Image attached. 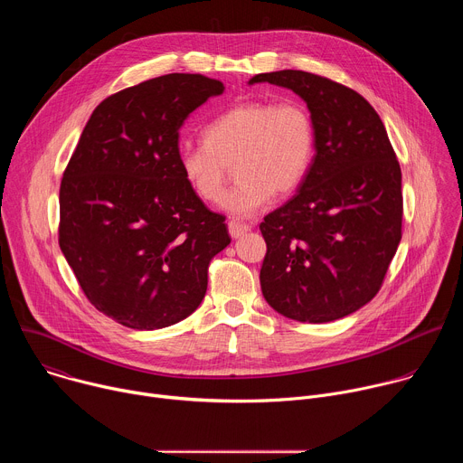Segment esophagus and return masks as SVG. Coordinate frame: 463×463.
<instances>
[{
  "instance_id": "1",
  "label": "esophagus",
  "mask_w": 463,
  "mask_h": 463,
  "mask_svg": "<svg viewBox=\"0 0 463 463\" xmlns=\"http://www.w3.org/2000/svg\"><path fill=\"white\" fill-rule=\"evenodd\" d=\"M250 231V225L240 223V222H229V234L231 238H240Z\"/></svg>"
}]
</instances>
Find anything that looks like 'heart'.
I'll list each match as a JSON object with an SVG mask.
<instances>
[{
    "label": "heart",
    "instance_id": "heart-1",
    "mask_svg": "<svg viewBox=\"0 0 463 463\" xmlns=\"http://www.w3.org/2000/svg\"><path fill=\"white\" fill-rule=\"evenodd\" d=\"M203 141L179 148L183 179L203 202L218 203L236 165L241 183L222 209L243 220L258 214L273 194L288 195L300 186L315 152V126L300 102L249 100L211 120Z\"/></svg>",
    "mask_w": 463,
    "mask_h": 463
}]
</instances>
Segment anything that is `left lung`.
Wrapping results in <instances>:
<instances>
[{
	"label": "left lung",
	"mask_w": 463,
	"mask_h": 463,
	"mask_svg": "<svg viewBox=\"0 0 463 463\" xmlns=\"http://www.w3.org/2000/svg\"><path fill=\"white\" fill-rule=\"evenodd\" d=\"M293 90L311 113L315 157L298 192L263 218L261 293L280 315L332 322L370 302L402 241L400 161L370 102L320 75L284 70L249 84Z\"/></svg>",
	"instance_id": "8db88e82"
}]
</instances>
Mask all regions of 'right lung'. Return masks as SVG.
<instances>
[{"label":"right lung","instance_id":"1","mask_svg":"<svg viewBox=\"0 0 463 463\" xmlns=\"http://www.w3.org/2000/svg\"><path fill=\"white\" fill-rule=\"evenodd\" d=\"M223 90L172 73L109 95L63 172L60 249L88 300L126 327L159 329L195 311L211 260L231 243L225 216L177 165L184 118Z\"/></svg>","mask_w":463,"mask_h":463}]
</instances>
